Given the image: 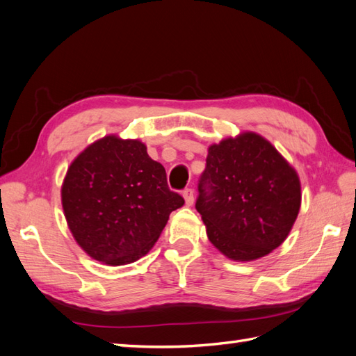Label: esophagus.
<instances>
[{"label":"esophagus","instance_id":"obj_1","mask_svg":"<svg viewBox=\"0 0 356 356\" xmlns=\"http://www.w3.org/2000/svg\"><path fill=\"white\" fill-rule=\"evenodd\" d=\"M182 197H184L187 207H191L193 202H195V191H193L191 188H186L184 191H182Z\"/></svg>","mask_w":356,"mask_h":356}]
</instances>
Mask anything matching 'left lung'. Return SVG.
Returning <instances> with one entry per match:
<instances>
[{"instance_id":"1","label":"left lung","mask_w":356,"mask_h":356,"mask_svg":"<svg viewBox=\"0 0 356 356\" xmlns=\"http://www.w3.org/2000/svg\"><path fill=\"white\" fill-rule=\"evenodd\" d=\"M300 207L297 170L264 136L246 131L209 145L196 209L229 260L254 261L281 246Z\"/></svg>"}]
</instances>
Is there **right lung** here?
<instances>
[{"mask_svg": "<svg viewBox=\"0 0 356 356\" xmlns=\"http://www.w3.org/2000/svg\"><path fill=\"white\" fill-rule=\"evenodd\" d=\"M60 202L74 241L106 266L131 264L148 254L170 212L184 204L147 145L115 134L96 139L71 161Z\"/></svg>", "mask_w": 356, "mask_h": 356, "instance_id": "right-lung-1", "label": "right lung"}]
</instances>
